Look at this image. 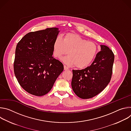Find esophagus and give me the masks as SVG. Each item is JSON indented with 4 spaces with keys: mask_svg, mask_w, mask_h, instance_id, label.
<instances>
[{
    "mask_svg": "<svg viewBox=\"0 0 131 131\" xmlns=\"http://www.w3.org/2000/svg\"><path fill=\"white\" fill-rule=\"evenodd\" d=\"M64 70H68L69 69H68V67H67L65 65H64Z\"/></svg>",
    "mask_w": 131,
    "mask_h": 131,
    "instance_id": "esophagus-1",
    "label": "esophagus"
}]
</instances>
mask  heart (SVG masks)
I'll use <instances>...</instances> for the list:
<instances>
[{
    "instance_id": "1",
    "label": "heart",
    "mask_w": 131,
    "mask_h": 131,
    "mask_svg": "<svg viewBox=\"0 0 131 131\" xmlns=\"http://www.w3.org/2000/svg\"><path fill=\"white\" fill-rule=\"evenodd\" d=\"M97 50V45L94 42L87 41L74 33H68L63 39L60 36L56 38L53 51L54 57L58 59L68 52L69 55L62 58V61L69 66L75 65L81 69L90 65Z\"/></svg>"
}]
</instances>
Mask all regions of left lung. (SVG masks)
Segmentation results:
<instances>
[{
  "instance_id": "left-lung-1",
  "label": "left lung",
  "mask_w": 131,
  "mask_h": 131,
  "mask_svg": "<svg viewBox=\"0 0 131 131\" xmlns=\"http://www.w3.org/2000/svg\"><path fill=\"white\" fill-rule=\"evenodd\" d=\"M100 47L101 51L91 65L81 70H72L71 87L81 99H89L97 95L111 80L115 56L107 46Z\"/></svg>"
}]
</instances>
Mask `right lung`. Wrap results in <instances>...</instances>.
Segmentation results:
<instances>
[{"instance_id": "right-lung-1", "label": "right lung", "mask_w": 131, "mask_h": 131, "mask_svg": "<svg viewBox=\"0 0 131 131\" xmlns=\"http://www.w3.org/2000/svg\"><path fill=\"white\" fill-rule=\"evenodd\" d=\"M60 30L57 27L30 32L18 42L14 62L15 76L30 94L40 96L51 90L64 70L53 58V43Z\"/></svg>"}]
</instances>
